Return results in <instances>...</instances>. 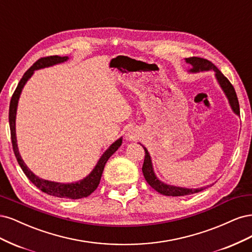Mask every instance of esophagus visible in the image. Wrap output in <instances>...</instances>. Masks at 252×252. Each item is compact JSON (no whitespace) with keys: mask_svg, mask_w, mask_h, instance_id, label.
I'll return each instance as SVG.
<instances>
[{"mask_svg":"<svg viewBox=\"0 0 252 252\" xmlns=\"http://www.w3.org/2000/svg\"><path fill=\"white\" fill-rule=\"evenodd\" d=\"M136 137V134L133 132V131H127L126 134V138L127 140H131V139H134V138Z\"/></svg>","mask_w":252,"mask_h":252,"instance_id":"34e87169","label":"esophagus"}]
</instances>
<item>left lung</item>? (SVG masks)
<instances>
[{"label":"left lung","mask_w":252,"mask_h":252,"mask_svg":"<svg viewBox=\"0 0 252 252\" xmlns=\"http://www.w3.org/2000/svg\"><path fill=\"white\" fill-rule=\"evenodd\" d=\"M185 62L189 63L191 68L188 71L189 73H199V72H205V71H214L215 72V77L217 79L218 84L220 85L222 91L224 92L225 96L228 99L229 105L235 115H240V105L239 100L237 97V93L234 91V88L230 84V82L227 79L222 72L219 70L215 64L205 59L196 58V56H192V58L185 59ZM141 144V143H140ZM142 145V144H141ZM144 149L145 156H144V162L142 165V173L145 178L147 182L152 186V188L157 190L159 193L164 194V196H172V197H179V196H186V194H191L199 192L205 188H200V189H186V188H180V186H175V185H169L164 182H162L158 179L155 172H154V167L152 163V158L149 151L147 148L142 145Z\"/></svg>","instance_id":"8db88e82"}]
</instances>
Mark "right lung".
<instances>
[{"label": "right lung", "mask_w": 252, "mask_h": 252, "mask_svg": "<svg viewBox=\"0 0 252 252\" xmlns=\"http://www.w3.org/2000/svg\"><path fill=\"white\" fill-rule=\"evenodd\" d=\"M69 60L68 56H48V58L39 59L37 62H35L32 66L25 72V74L23 75L22 79L15 89V91L11 97L10 105H9V126H10V133H11V141H12V148L15 158H17L21 168L23 169L24 174L27 176L28 179L33 183L38 189L46 192L50 196L59 197V198H67V199H82L86 198L97 189L100 178L103 172V168L109 158L114 154L118 148H120L121 143H123V137L118 138L116 141L113 142L110 147L105 150V152L100 156L99 160L97 161L95 167L93 168L92 172L89 174L84 179L79 180L74 183H60L42 179V178L37 177L33 173L31 172L30 168L26 165L25 162L22 159V156L20 155L19 148H18V140H17V133H15V118H17V110H18V103L20 96L22 93V90L24 86L30 79V77L33 75L35 70L44 69L54 66V64H59L62 63L67 62Z\"/></svg>", "instance_id": "1"}]
</instances>
